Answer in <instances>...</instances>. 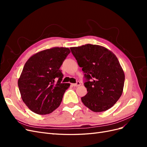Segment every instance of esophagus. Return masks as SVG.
I'll list each match as a JSON object with an SVG mask.
<instances>
[{
	"label": "esophagus",
	"mask_w": 147,
	"mask_h": 147,
	"mask_svg": "<svg viewBox=\"0 0 147 147\" xmlns=\"http://www.w3.org/2000/svg\"><path fill=\"white\" fill-rule=\"evenodd\" d=\"M72 86H75V87H77V86H79L80 85V82H77L76 83H72Z\"/></svg>",
	"instance_id": "34e87169"
}]
</instances>
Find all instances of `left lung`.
<instances>
[{
  "label": "left lung",
  "mask_w": 147,
  "mask_h": 147,
  "mask_svg": "<svg viewBox=\"0 0 147 147\" xmlns=\"http://www.w3.org/2000/svg\"><path fill=\"white\" fill-rule=\"evenodd\" d=\"M70 50L85 73L87 94L81 98L83 104L94 112L109 110L121 97L125 80L117 56L104 47L91 44Z\"/></svg>",
  "instance_id": "8db88e82"
}]
</instances>
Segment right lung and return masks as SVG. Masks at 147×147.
Masks as SVG:
<instances>
[{
    "label": "right lung",
    "mask_w": 147,
    "mask_h": 147,
    "mask_svg": "<svg viewBox=\"0 0 147 147\" xmlns=\"http://www.w3.org/2000/svg\"><path fill=\"white\" fill-rule=\"evenodd\" d=\"M70 53L68 48H51L35 53L24 64L18 85L22 99L33 112L49 114L60 105L70 86L61 83L60 67Z\"/></svg>",
    "instance_id": "obj_1"
}]
</instances>
